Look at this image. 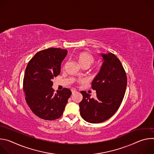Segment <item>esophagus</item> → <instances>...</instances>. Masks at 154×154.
Returning <instances> with one entry per match:
<instances>
[{"mask_svg": "<svg viewBox=\"0 0 154 154\" xmlns=\"http://www.w3.org/2000/svg\"><path fill=\"white\" fill-rule=\"evenodd\" d=\"M71 91H72V94L77 92V91H76V90H71Z\"/></svg>", "mask_w": 154, "mask_h": 154, "instance_id": "1", "label": "esophagus"}]
</instances>
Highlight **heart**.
<instances>
[{"mask_svg": "<svg viewBox=\"0 0 154 154\" xmlns=\"http://www.w3.org/2000/svg\"><path fill=\"white\" fill-rule=\"evenodd\" d=\"M74 58L84 69L90 68L95 62L94 57L90 53L85 51L77 53L74 55ZM99 70L100 67L98 66H96L93 68L92 71L93 72H98Z\"/></svg>", "mask_w": 154, "mask_h": 154, "instance_id": "1", "label": "heart"}]
</instances>
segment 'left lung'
Masks as SVG:
<instances>
[{
	"mask_svg": "<svg viewBox=\"0 0 154 154\" xmlns=\"http://www.w3.org/2000/svg\"><path fill=\"white\" fill-rule=\"evenodd\" d=\"M103 63L91 83L96 97L82 91L79 103L82 118L90 123H100L110 118L119 108L127 83L126 72L120 60L113 54H102Z\"/></svg>",
	"mask_w": 154,
	"mask_h": 154,
	"instance_id": "left-lung-1",
	"label": "left lung"
}]
</instances>
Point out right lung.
Masks as SVG:
<instances>
[{"mask_svg": "<svg viewBox=\"0 0 154 154\" xmlns=\"http://www.w3.org/2000/svg\"><path fill=\"white\" fill-rule=\"evenodd\" d=\"M68 53L60 48H49L37 52L29 61L23 80L26 100L32 112L45 120L58 119L72 93L63 88L54 93V77L60 73L61 63Z\"/></svg>", "mask_w": 154, "mask_h": 154, "instance_id": "1", "label": "right lung"}]
</instances>
